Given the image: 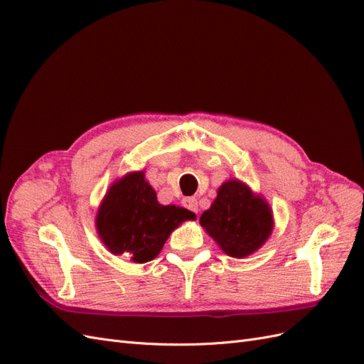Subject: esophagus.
I'll return each instance as SVG.
<instances>
[{
	"label": "esophagus",
	"mask_w": 364,
	"mask_h": 364,
	"mask_svg": "<svg viewBox=\"0 0 364 364\" xmlns=\"http://www.w3.org/2000/svg\"><path fill=\"white\" fill-rule=\"evenodd\" d=\"M183 206L188 208L190 211L193 213H199V203H197V199L196 197H185V199L182 200Z\"/></svg>",
	"instance_id": "esophagus-1"
}]
</instances>
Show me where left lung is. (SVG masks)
Returning a JSON list of instances; mask_svg holds the SVG:
<instances>
[{"instance_id":"left-lung-1","label":"left lung","mask_w":364,"mask_h":364,"mask_svg":"<svg viewBox=\"0 0 364 364\" xmlns=\"http://www.w3.org/2000/svg\"><path fill=\"white\" fill-rule=\"evenodd\" d=\"M200 225L225 253L245 258L258 250L272 232L269 205L245 183L229 181L218 188L217 199L200 217Z\"/></svg>"}]
</instances>
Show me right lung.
<instances>
[{"instance_id":"right-lung-1","label":"right lung","mask_w":364,"mask_h":364,"mask_svg":"<svg viewBox=\"0 0 364 364\" xmlns=\"http://www.w3.org/2000/svg\"><path fill=\"white\" fill-rule=\"evenodd\" d=\"M188 209L158 203L144 174L130 173L115 182L97 214V230L106 247L134 262L155 258L171 230L183 220H194Z\"/></svg>"}]
</instances>
